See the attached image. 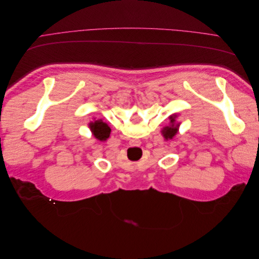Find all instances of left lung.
<instances>
[{
	"instance_id": "1",
	"label": "left lung",
	"mask_w": 259,
	"mask_h": 259,
	"mask_svg": "<svg viewBox=\"0 0 259 259\" xmlns=\"http://www.w3.org/2000/svg\"><path fill=\"white\" fill-rule=\"evenodd\" d=\"M176 117H177V115H175V114L170 115L169 116V125L168 126L163 127V130H162V135L166 140L171 139L177 134L179 123H176Z\"/></svg>"
}]
</instances>
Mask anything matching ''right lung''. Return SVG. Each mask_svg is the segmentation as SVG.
<instances>
[{
	"mask_svg": "<svg viewBox=\"0 0 259 259\" xmlns=\"http://www.w3.org/2000/svg\"><path fill=\"white\" fill-rule=\"evenodd\" d=\"M89 125L93 135L95 136L98 140L105 142V140H107V138H109V136H110L111 130L108 126L107 123L103 122V120H96L94 122H91Z\"/></svg>",
	"mask_w": 259,
	"mask_h": 259,
	"instance_id": "right-lung-1",
	"label": "right lung"
}]
</instances>
